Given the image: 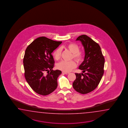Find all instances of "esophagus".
I'll return each instance as SVG.
<instances>
[{
	"label": "esophagus",
	"instance_id": "esophagus-1",
	"mask_svg": "<svg viewBox=\"0 0 128 128\" xmlns=\"http://www.w3.org/2000/svg\"><path fill=\"white\" fill-rule=\"evenodd\" d=\"M62 73L64 74H69V73L68 72H62Z\"/></svg>",
	"mask_w": 128,
	"mask_h": 128
}]
</instances>
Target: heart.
<instances>
[{
  "label": "heart",
  "instance_id": "b5f03b06",
  "mask_svg": "<svg viewBox=\"0 0 128 128\" xmlns=\"http://www.w3.org/2000/svg\"><path fill=\"white\" fill-rule=\"evenodd\" d=\"M66 47L71 52H72V58L75 59L78 62H81L83 60L84 57V52L82 51L79 50L78 45L74 43H70L68 44ZM61 52L62 49L60 48L56 49L54 52L53 55L56 60L60 59L61 56ZM76 66V63L74 60H63L58 63L57 65L58 69L65 72H69Z\"/></svg>",
  "mask_w": 128,
  "mask_h": 128
}]
</instances>
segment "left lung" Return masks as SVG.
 Wrapping results in <instances>:
<instances>
[{"mask_svg":"<svg viewBox=\"0 0 128 128\" xmlns=\"http://www.w3.org/2000/svg\"><path fill=\"white\" fill-rule=\"evenodd\" d=\"M76 40L82 42L85 56L79 68L83 73L75 74L73 86L78 92L85 94L98 87L104 74L105 59L99 44L87 36H80Z\"/></svg>","mask_w":128,"mask_h":128,"instance_id":"obj_1","label":"left lung"}]
</instances>
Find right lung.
Masks as SVG:
<instances>
[{"mask_svg": "<svg viewBox=\"0 0 128 128\" xmlns=\"http://www.w3.org/2000/svg\"><path fill=\"white\" fill-rule=\"evenodd\" d=\"M61 43L41 36L33 41L25 51L24 77L30 87L38 94L48 95L57 87L58 78L62 72L52 70L55 62L52 52ZM46 71L49 72L47 75L44 74Z\"/></svg>", "mask_w": 128, "mask_h": 128, "instance_id": "1", "label": "right lung"}]
</instances>
